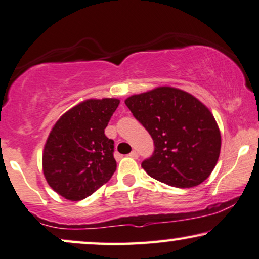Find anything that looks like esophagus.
<instances>
[{
    "label": "esophagus",
    "mask_w": 259,
    "mask_h": 259,
    "mask_svg": "<svg viewBox=\"0 0 259 259\" xmlns=\"http://www.w3.org/2000/svg\"><path fill=\"white\" fill-rule=\"evenodd\" d=\"M129 157H132V158H135V160H137V158H139V154H137V151L133 150L132 153L129 154Z\"/></svg>",
    "instance_id": "esophagus-1"
}]
</instances>
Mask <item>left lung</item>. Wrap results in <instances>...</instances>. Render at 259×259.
<instances>
[{"instance_id":"obj_1","label":"left lung","mask_w":259,"mask_h":259,"mask_svg":"<svg viewBox=\"0 0 259 259\" xmlns=\"http://www.w3.org/2000/svg\"><path fill=\"white\" fill-rule=\"evenodd\" d=\"M154 140L153 156L142 162L148 175L173 187L204 182L218 162L222 136L207 106L184 90L160 86L125 99Z\"/></svg>"}]
</instances>
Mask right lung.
<instances>
[{
	"label": "right lung",
	"instance_id": "right-lung-1",
	"mask_svg": "<svg viewBox=\"0 0 259 259\" xmlns=\"http://www.w3.org/2000/svg\"><path fill=\"white\" fill-rule=\"evenodd\" d=\"M118 104L117 98L86 99L52 127L44 148L42 170L50 187L65 199L88 198L115 173L113 141L104 129Z\"/></svg>",
	"mask_w": 259,
	"mask_h": 259
}]
</instances>
